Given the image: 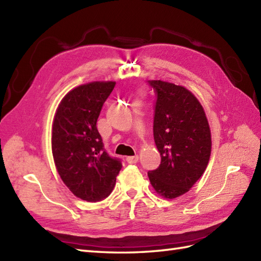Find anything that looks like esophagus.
Segmentation results:
<instances>
[{
  "label": "esophagus",
  "mask_w": 261,
  "mask_h": 261,
  "mask_svg": "<svg viewBox=\"0 0 261 261\" xmlns=\"http://www.w3.org/2000/svg\"><path fill=\"white\" fill-rule=\"evenodd\" d=\"M139 160L138 155H131V156H126V162L130 163V165H133V163H137Z\"/></svg>",
  "instance_id": "obj_1"
}]
</instances>
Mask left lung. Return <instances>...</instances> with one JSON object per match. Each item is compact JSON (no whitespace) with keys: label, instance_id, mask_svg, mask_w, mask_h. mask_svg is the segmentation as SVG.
Returning a JSON list of instances; mask_svg holds the SVG:
<instances>
[{"label":"left lung","instance_id":"8db88e82","mask_svg":"<svg viewBox=\"0 0 261 261\" xmlns=\"http://www.w3.org/2000/svg\"><path fill=\"white\" fill-rule=\"evenodd\" d=\"M156 95L153 138L161 163L148 177L155 192L185 195L203 174L211 153V133L202 106L189 90L161 80L148 81Z\"/></svg>","mask_w":261,"mask_h":261}]
</instances>
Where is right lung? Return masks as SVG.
Here are the masks:
<instances>
[{
    "label": "right lung",
    "instance_id": "add662e5",
    "mask_svg": "<svg viewBox=\"0 0 261 261\" xmlns=\"http://www.w3.org/2000/svg\"><path fill=\"white\" fill-rule=\"evenodd\" d=\"M116 86L95 81L71 90L57 109L52 153L57 170L74 196L89 202L110 195L122 163L108 154L96 128L103 103Z\"/></svg>",
    "mask_w": 261,
    "mask_h": 261
}]
</instances>
